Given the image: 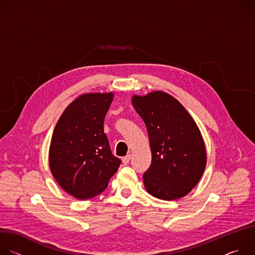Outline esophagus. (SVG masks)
<instances>
[{
    "mask_svg": "<svg viewBox=\"0 0 255 255\" xmlns=\"http://www.w3.org/2000/svg\"><path fill=\"white\" fill-rule=\"evenodd\" d=\"M130 159H131V155H130V154H128V155H126L125 157H123V158H122V162H123L124 164H128V163H129V161H130Z\"/></svg>",
    "mask_w": 255,
    "mask_h": 255,
    "instance_id": "obj_1",
    "label": "esophagus"
}]
</instances>
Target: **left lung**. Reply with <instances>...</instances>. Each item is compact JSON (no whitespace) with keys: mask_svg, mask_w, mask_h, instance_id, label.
I'll use <instances>...</instances> for the list:
<instances>
[{"mask_svg":"<svg viewBox=\"0 0 255 255\" xmlns=\"http://www.w3.org/2000/svg\"><path fill=\"white\" fill-rule=\"evenodd\" d=\"M131 102L149 137L152 157L143 174L145 189L164 201L187 196L207 164L205 142L197 123L183 105L162 91L133 95Z\"/></svg>","mask_w":255,"mask_h":255,"instance_id":"8db88e82","label":"left lung"}]
</instances>
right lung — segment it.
Listing matches in <instances>:
<instances>
[{"label": "right lung", "mask_w": 255, "mask_h": 255, "mask_svg": "<svg viewBox=\"0 0 255 255\" xmlns=\"http://www.w3.org/2000/svg\"><path fill=\"white\" fill-rule=\"evenodd\" d=\"M113 99V92L83 94L64 109L55 125L49 168L60 188L78 200L104 192L121 163L104 133Z\"/></svg>", "instance_id": "right-lung-1"}]
</instances>
